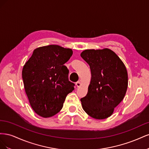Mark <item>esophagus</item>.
<instances>
[{"instance_id":"esophagus-1","label":"esophagus","mask_w":149,"mask_h":149,"mask_svg":"<svg viewBox=\"0 0 149 149\" xmlns=\"http://www.w3.org/2000/svg\"><path fill=\"white\" fill-rule=\"evenodd\" d=\"M76 86H77L78 88H79L81 86V82L80 81H78L76 83Z\"/></svg>"}]
</instances>
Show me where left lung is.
Here are the masks:
<instances>
[{"label": "left lung", "mask_w": 149, "mask_h": 149, "mask_svg": "<svg viewBox=\"0 0 149 149\" xmlns=\"http://www.w3.org/2000/svg\"><path fill=\"white\" fill-rule=\"evenodd\" d=\"M80 55L89 65L91 73L88 93L81 99L83 109L94 119H106L125 95L127 69L120 58L109 48L85 49Z\"/></svg>", "instance_id": "8db88e82"}]
</instances>
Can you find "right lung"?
<instances>
[{
    "mask_svg": "<svg viewBox=\"0 0 149 149\" xmlns=\"http://www.w3.org/2000/svg\"><path fill=\"white\" fill-rule=\"evenodd\" d=\"M72 55L71 49L56 45L38 47L23 67L22 78L30 104L42 118L59 112L68 94L74 89L64 65Z\"/></svg>",
    "mask_w": 149,
    "mask_h": 149,
    "instance_id": "obj_1",
    "label": "right lung"
}]
</instances>
